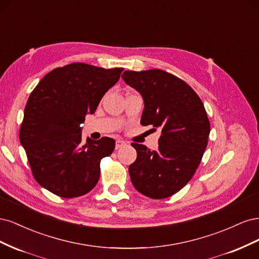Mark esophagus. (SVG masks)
Instances as JSON below:
<instances>
[{
  "mask_svg": "<svg viewBox=\"0 0 259 259\" xmlns=\"http://www.w3.org/2000/svg\"><path fill=\"white\" fill-rule=\"evenodd\" d=\"M125 145H126V143L125 142H123V140H116V143H115V149H120V148H122V147H124Z\"/></svg>",
  "mask_w": 259,
  "mask_h": 259,
  "instance_id": "34e87169",
  "label": "esophagus"
}]
</instances>
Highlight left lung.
Segmentation results:
<instances>
[{
    "label": "left lung",
    "instance_id": "8db88e82",
    "mask_svg": "<svg viewBox=\"0 0 259 259\" xmlns=\"http://www.w3.org/2000/svg\"><path fill=\"white\" fill-rule=\"evenodd\" d=\"M122 79L144 99L140 124L161 130L158 150L132 144L137 151L128 168L132 184L151 199L168 198L192 178L206 149L204 105L186 82L159 69L124 71Z\"/></svg>",
    "mask_w": 259,
    "mask_h": 259
}]
</instances>
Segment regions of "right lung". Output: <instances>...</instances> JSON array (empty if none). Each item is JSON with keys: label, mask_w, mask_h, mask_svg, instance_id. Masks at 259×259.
Instances as JSON below:
<instances>
[{"label": "right lung", "mask_w": 259, "mask_h": 259, "mask_svg": "<svg viewBox=\"0 0 259 259\" xmlns=\"http://www.w3.org/2000/svg\"><path fill=\"white\" fill-rule=\"evenodd\" d=\"M123 68L74 62L46 74L30 94L20 143L31 170L45 189L62 198L80 197L96 186L100 160L114 150V139L82 140L86 114L119 81Z\"/></svg>", "instance_id": "right-lung-1"}]
</instances>
